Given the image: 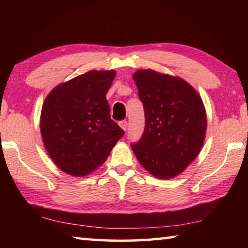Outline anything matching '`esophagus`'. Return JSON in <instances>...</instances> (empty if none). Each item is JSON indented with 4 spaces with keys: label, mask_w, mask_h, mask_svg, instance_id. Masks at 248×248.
Segmentation results:
<instances>
[{
    "label": "esophagus",
    "mask_w": 248,
    "mask_h": 248,
    "mask_svg": "<svg viewBox=\"0 0 248 248\" xmlns=\"http://www.w3.org/2000/svg\"><path fill=\"white\" fill-rule=\"evenodd\" d=\"M119 125H120V128L123 129V130H127V127H128V123H127V120H123V121H120L119 123Z\"/></svg>",
    "instance_id": "1"
}]
</instances>
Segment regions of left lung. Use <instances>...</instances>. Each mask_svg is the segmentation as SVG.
Masks as SVG:
<instances>
[{
	"mask_svg": "<svg viewBox=\"0 0 248 248\" xmlns=\"http://www.w3.org/2000/svg\"><path fill=\"white\" fill-rule=\"evenodd\" d=\"M145 112L141 140L131 144L138 161L151 175L170 179L198 156L207 131L202 99L185 79L154 70L134 72Z\"/></svg>",
	"mask_w": 248,
	"mask_h": 248,
	"instance_id": "obj_1",
	"label": "left lung"
}]
</instances>
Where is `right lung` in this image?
<instances>
[{
	"mask_svg": "<svg viewBox=\"0 0 248 248\" xmlns=\"http://www.w3.org/2000/svg\"><path fill=\"white\" fill-rule=\"evenodd\" d=\"M115 70L78 75L46 97L40 132L50 158L71 176L90 175L106 161L124 132L110 118L106 94Z\"/></svg>",
	"mask_w": 248,
	"mask_h": 248,
	"instance_id": "right-lung-1",
	"label": "right lung"
}]
</instances>
